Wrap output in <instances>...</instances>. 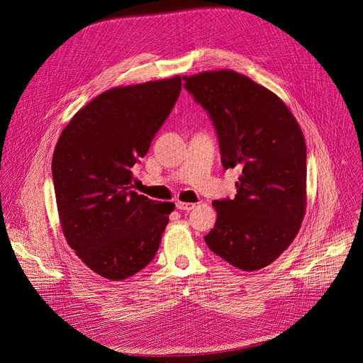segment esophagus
<instances>
[{
  "instance_id": "obj_1",
  "label": "esophagus",
  "mask_w": 363,
  "mask_h": 363,
  "mask_svg": "<svg viewBox=\"0 0 363 363\" xmlns=\"http://www.w3.org/2000/svg\"><path fill=\"white\" fill-rule=\"evenodd\" d=\"M175 206H177V208H179V211H186V212L193 211V208L196 207L194 203H184V201H177Z\"/></svg>"
}]
</instances>
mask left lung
Segmentation results:
<instances>
[{"label": "left lung", "instance_id": "left-lung-1", "mask_svg": "<svg viewBox=\"0 0 363 363\" xmlns=\"http://www.w3.org/2000/svg\"><path fill=\"white\" fill-rule=\"evenodd\" d=\"M184 88L211 116L225 169H241L237 194L215 200L204 237L242 271L271 264L293 242L306 212V143L284 101L234 70L184 76Z\"/></svg>", "mask_w": 363, "mask_h": 363}]
</instances>
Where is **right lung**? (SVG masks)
<instances>
[{
	"mask_svg": "<svg viewBox=\"0 0 363 363\" xmlns=\"http://www.w3.org/2000/svg\"><path fill=\"white\" fill-rule=\"evenodd\" d=\"M181 92V76L111 88L74 114L52 156V181L67 244L111 281L135 275L156 256L175 204L130 189Z\"/></svg>",
	"mask_w": 363,
	"mask_h": 363,
	"instance_id": "1",
	"label": "right lung"
}]
</instances>
